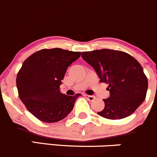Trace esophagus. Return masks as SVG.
I'll use <instances>...</instances> for the list:
<instances>
[{
  "label": "esophagus",
  "mask_w": 157,
  "mask_h": 157,
  "mask_svg": "<svg viewBox=\"0 0 157 157\" xmlns=\"http://www.w3.org/2000/svg\"><path fill=\"white\" fill-rule=\"evenodd\" d=\"M85 97L86 98H88L89 101H93L94 100V98H95V97L93 95H88V94H85Z\"/></svg>",
  "instance_id": "34e87169"
}]
</instances>
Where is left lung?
Here are the masks:
<instances>
[{
    "mask_svg": "<svg viewBox=\"0 0 157 157\" xmlns=\"http://www.w3.org/2000/svg\"><path fill=\"white\" fill-rule=\"evenodd\" d=\"M82 57L94 68L100 82L109 85L110 96L103 99L105 108L98 114L111 120L125 118L145 100L147 78L141 65L131 55L103 49L83 52Z\"/></svg>",
    "mask_w": 157,
    "mask_h": 157,
    "instance_id": "obj_1",
    "label": "left lung"
}]
</instances>
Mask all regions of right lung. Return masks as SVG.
<instances>
[{
	"mask_svg": "<svg viewBox=\"0 0 157 157\" xmlns=\"http://www.w3.org/2000/svg\"><path fill=\"white\" fill-rule=\"evenodd\" d=\"M80 52L60 48L37 51L24 62L17 76L21 101L37 119L46 123L59 121L73 109L81 94L60 92L68 67L80 57Z\"/></svg>",
	"mask_w": 157,
	"mask_h": 157,
	"instance_id": "1",
	"label": "right lung"
}]
</instances>
